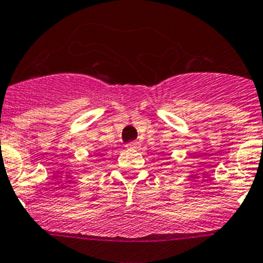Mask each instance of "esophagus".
<instances>
[{
    "mask_svg": "<svg viewBox=\"0 0 263 263\" xmlns=\"http://www.w3.org/2000/svg\"><path fill=\"white\" fill-rule=\"evenodd\" d=\"M139 146H140L139 141H131V142H128V144H126V147L127 148H132V150H134V148H137Z\"/></svg>",
    "mask_w": 263,
    "mask_h": 263,
    "instance_id": "34e87169",
    "label": "esophagus"
}]
</instances>
